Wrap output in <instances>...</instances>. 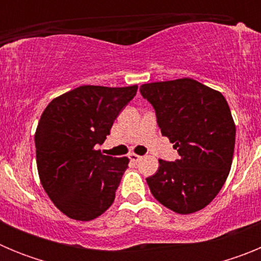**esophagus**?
<instances>
[{
    "label": "esophagus",
    "mask_w": 261,
    "mask_h": 261,
    "mask_svg": "<svg viewBox=\"0 0 261 261\" xmlns=\"http://www.w3.org/2000/svg\"><path fill=\"white\" fill-rule=\"evenodd\" d=\"M142 156L138 155V154H135V153H130L129 154V159L130 161H133V162H138V161H141Z\"/></svg>",
    "instance_id": "esophagus-1"
}]
</instances>
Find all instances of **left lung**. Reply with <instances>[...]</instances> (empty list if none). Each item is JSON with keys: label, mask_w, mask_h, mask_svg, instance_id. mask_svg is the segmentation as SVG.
<instances>
[{"label": "left lung", "mask_w": 261, "mask_h": 261, "mask_svg": "<svg viewBox=\"0 0 261 261\" xmlns=\"http://www.w3.org/2000/svg\"><path fill=\"white\" fill-rule=\"evenodd\" d=\"M140 91L180 155L175 162L159 159L158 171L146 179L151 195L175 213L201 211L231 168L235 123L225 96L192 78L145 84Z\"/></svg>", "instance_id": "1"}]
</instances>
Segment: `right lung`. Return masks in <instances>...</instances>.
<instances>
[{
	"label": "right lung",
	"mask_w": 261,
	"mask_h": 261,
	"mask_svg": "<svg viewBox=\"0 0 261 261\" xmlns=\"http://www.w3.org/2000/svg\"><path fill=\"white\" fill-rule=\"evenodd\" d=\"M138 86L85 85L57 96L41 114L35 132L41 186L60 212L75 221L102 216L128 167L126 156L96 150Z\"/></svg>",
	"instance_id": "obj_1"
}]
</instances>
